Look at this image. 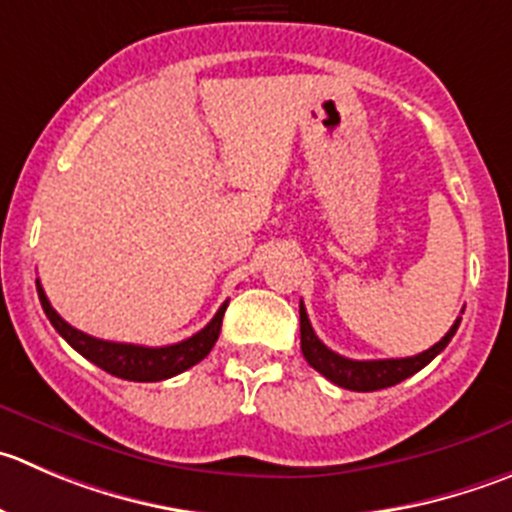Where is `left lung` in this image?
<instances>
[{
	"instance_id": "8db88e82",
	"label": "left lung",
	"mask_w": 512,
	"mask_h": 512,
	"mask_svg": "<svg viewBox=\"0 0 512 512\" xmlns=\"http://www.w3.org/2000/svg\"><path fill=\"white\" fill-rule=\"evenodd\" d=\"M299 319H301V352L304 359L316 369L319 374H324L329 382H334L337 387L354 389V392H374V389L394 387L402 379L412 377L415 372H420L422 367L432 362L442 349L450 344V339L455 337L457 326H460V316H457L455 324L450 326V332L430 347L427 352L415 354V357H402V359H347L342 354L332 352L326 347L319 337L311 329V321L306 316L304 301L299 304Z\"/></svg>"
}]
</instances>
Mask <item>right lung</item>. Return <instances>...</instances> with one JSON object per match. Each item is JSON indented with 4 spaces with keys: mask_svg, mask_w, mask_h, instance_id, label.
<instances>
[{
    "mask_svg": "<svg viewBox=\"0 0 512 512\" xmlns=\"http://www.w3.org/2000/svg\"><path fill=\"white\" fill-rule=\"evenodd\" d=\"M37 294H40V304L45 309L47 319L55 326L60 337L70 344L75 352L90 359L107 374L120 379H130V382H160V379H170L175 374L186 372L193 364L208 357V352L216 344L218 334H221L223 314H226V304L216 311L211 321L203 326L201 332L193 337L183 339L178 344H168V347H140V344H120V342H105V339H95L90 334L80 332L75 326L67 324L55 309H52L50 299L45 296L40 279H37Z\"/></svg>",
    "mask_w": 512,
    "mask_h": 512,
    "instance_id": "right-lung-1",
    "label": "right lung"
}]
</instances>
